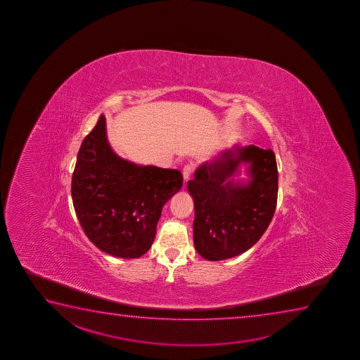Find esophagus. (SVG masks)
Returning a JSON list of instances; mask_svg holds the SVG:
<instances>
[{
  "instance_id": "1",
  "label": "esophagus",
  "mask_w": 360,
  "mask_h": 360,
  "mask_svg": "<svg viewBox=\"0 0 360 360\" xmlns=\"http://www.w3.org/2000/svg\"><path fill=\"white\" fill-rule=\"evenodd\" d=\"M193 174V165H186L183 167L182 174L184 181H188Z\"/></svg>"
}]
</instances>
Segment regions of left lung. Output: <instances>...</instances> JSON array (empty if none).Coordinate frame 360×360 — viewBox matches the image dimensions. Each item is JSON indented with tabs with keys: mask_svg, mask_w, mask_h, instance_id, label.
Returning a JSON list of instances; mask_svg holds the SVG:
<instances>
[{
	"mask_svg": "<svg viewBox=\"0 0 360 360\" xmlns=\"http://www.w3.org/2000/svg\"><path fill=\"white\" fill-rule=\"evenodd\" d=\"M242 163L249 166L248 181L233 178ZM186 186L194 200L195 250L211 262L233 258L259 241L275 213V153L253 144L233 146L200 165Z\"/></svg>",
	"mask_w": 360,
	"mask_h": 360,
	"instance_id": "1",
	"label": "left lung"
}]
</instances>
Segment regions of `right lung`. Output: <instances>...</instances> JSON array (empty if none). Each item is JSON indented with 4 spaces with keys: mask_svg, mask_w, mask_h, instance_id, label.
I'll list each match as a JSON object with an SVG mask.
<instances>
[{
    "mask_svg": "<svg viewBox=\"0 0 360 360\" xmlns=\"http://www.w3.org/2000/svg\"><path fill=\"white\" fill-rule=\"evenodd\" d=\"M178 169L137 165L107 141L106 118L85 137L72 174L73 207L90 241L118 258H140L150 248L161 210L182 188Z\"/></svg>",
    "mask_w": 360,
    "mask_h": 360,
    "instance_id": "1",
    "label": "right lung"
}]
</instances>
